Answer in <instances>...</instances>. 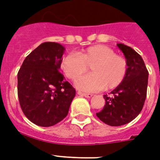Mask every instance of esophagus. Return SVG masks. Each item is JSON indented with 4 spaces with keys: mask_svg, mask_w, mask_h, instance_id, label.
Listing matches in <instances>:
<instances>
[{
    "mask_svg": "<svg viewBox=\"0 0 160 160\" xmlns=\"http://www.w3.org/2000/svg\"><path fill=\"white\" fill-rule=\"evenodd\" d=\"M78 94L80 96H82V97H86V98H91L93 94L92 93H81V92H78Z\"/></svg>",
    "mask_w": 160,
    "mask_h": 160,
    "instance_id": "esophagus-1",
    "label": "esophagus"
}]
</instances>
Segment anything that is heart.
Masks as SVG:
<instances>
[{
  "mask_svg": "<svg viewBox=\"0 0 160 160\" xmlns=\"http://www.w3.org/2000/svg\"><path fill=\"white\" fill-rule=\"evenodd\" d=\"M92 65V73L79 76ZM61 67L67 77L76 80L77 89L84 92H97L114 89L122 84L127 73V62L122 56L106 45H94L78 54L69 53L62 58Z\"/></svg>",
  "mask_w": 160,
  "mask_h": 160,
  "instance_id": "b5f03b06",
  "label": "heart"
}]
</instances>
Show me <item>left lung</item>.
<instances>
[{
  "label": "left lung",
  "instance_id": "obj_1",
  "mask_svg": "<svg viewBox=\"0 0 160 160\" xmlns=\"http://www.w3.org/2000/svg\"><path fill=\"white\" fill-rule=\"evenodd\" d=\"M117 45L127 60V76L122 84L111 92L112 96L103 95L104 107L96 113L102 122L112 127L125 125L138 116L146 98L149 77L141 56L125 44Z\"/></svg>",
  "mask_w": 160,
  "mask_h": 160
}]
</instances>
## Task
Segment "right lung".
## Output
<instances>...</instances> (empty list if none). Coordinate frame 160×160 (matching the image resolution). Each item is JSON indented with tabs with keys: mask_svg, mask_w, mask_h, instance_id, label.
I'll list each match as a JSON object with an SVG mask.
<instances>
[{
	"mask_svg": "<svg viewBox=\"0 0 160 160\" xmlns=\"http://www.w3.org/2000/svg\"><path fill=\"white\" fill-rule=\"evenodd\" d=\"M65 48L58 42L40 44L24 59L18 72V97L28 120L52 127L67 116L76 90L60 72Z\"/></svg>",
	"mask_w": 160,
	"mask_h": 160,
	"instance_id": "add662e5",
	"label": "right lung"
}]
</instances>
